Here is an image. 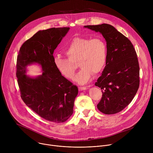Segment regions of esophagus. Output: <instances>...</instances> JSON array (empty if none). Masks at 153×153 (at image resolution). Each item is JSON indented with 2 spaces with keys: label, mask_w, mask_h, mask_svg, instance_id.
<instances>
[{
  "label": "esophagus",
  "mask_w": 153,
  "mask_h": 153,
  "mask_svg": "<svg viewBox=\"0 0 153 153\" xmlns=\"http://www.w3.org/2000/svg\"><path fill=\"white\" fill-rule=\"evenodd\" d=\"M86 89H87V88L85 86H80V87H79V91H83V90H85Z\"/></svg>",
  "instance_id": "34e87169"
}]
</instances>
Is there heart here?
Returning a JSON list of instances; mask_svg holds the SVG:
<instances>
[{
	"label": "heart",
	"instance_id": "1",
	"mask_svg": "<svg viewBox=\"0 0 153 153\" xmlns=\"http://www.w3.org/2000/svg\"><path fill=\"white\" fill-rule=\"evenodd\" d=\"M64 53L68 59L60 56L53 58L56 69L65 77L73 79L77 62L81 68L75 80L80 84L88 82L93 74L100 73L107 63V44L102 37H75L65 46Z\"/></svg>",
	"mask_w": 153,
	"mask_h": 153
}]
</instances>
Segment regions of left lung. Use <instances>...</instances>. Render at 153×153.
I'll list each match as a JSON object with an SVG mask.
<instances>
[{"instance_id":"8db88e82","label":"left lung","mask_w":153,"mask_h":153,"mask_svg":"<svg viewBox=\"0 0 153 153\" xmlns=\"http://www.w3.org/2000/svg\"><path fill=\"white\" fill-rule=\"evenodd\" d=\"M99 32L108 47L105 69L95 85L102 91L98 110L105 114L121 111L134 97L139 87V65L136 52L131 41L111 25H86Z\"/></svg>"}]
</instances>
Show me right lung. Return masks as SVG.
<instances>
[{"instance_id":"add662e5","label":"right lung","mask_w":153,"mask_h":153,"mask_svg":"<svg viewBox=\"0 0 153 153\" xmlns=\"http://www.w3.org/2000/svg\"><path fill=\"white\" fill-rule=\"evenodd\" d=\"M70 28H52L37 32L25 41L19 51L16 76L21 98L44 119L62 123L73 113L78 88L57 71L53 62L54 50ZM41 65L42 73L36 77L26 74V67Z\"/></svg>"}]
</instances>
